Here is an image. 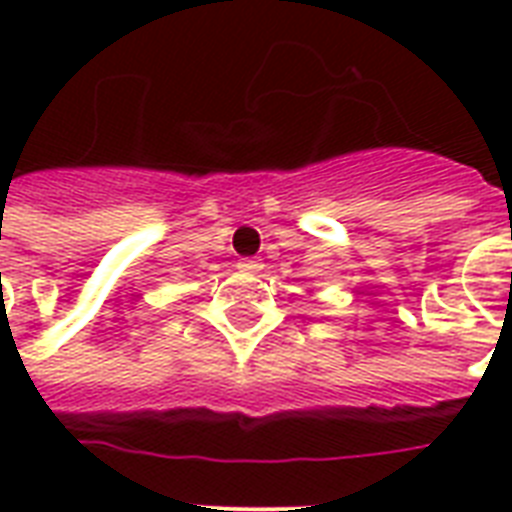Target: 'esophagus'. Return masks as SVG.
<instances>
[{
  "label": "esophagus",
  "mask_w": 512,
  "mask_h": 512,
  "mask_svg": "<svg viewBox=\"0 0 512 512\" xmlns=\"http://www.w3.org/2000/svg\"><path fill=\"white\" fill-rule=\"evenodd\" d=\"M260 268H263V263L257 257H244V260H239V271L244 273H257Z\"/></svg>",
  "instance_id": "34e87169"
}]
</instances>
